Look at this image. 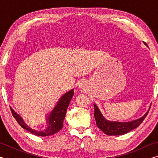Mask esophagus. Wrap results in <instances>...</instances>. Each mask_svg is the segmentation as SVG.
Returning <instances> with one entry per match:
<instances>
[{"instance_id":"esophagus-1","label":"esophagus","mask_w":158,"mask_h":158,"mask_svg":"<svg viewBox=\"0 0 158 158\" xmlns=\"http://www.w3.org/2000/svg\"><path fill=\"white\" fill-rule=\"evenodd\" d=\"M80 87H81V89H83V87H84V86H83V85H81V86H80Z\"/></svg>"}]
</instances>
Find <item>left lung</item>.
<instances>
[{
	"mask_svg": "<svg viewBox=\"0 0 158 158\" xmlns=\"http://www.w3.org/2000/svg\"><path fill=\"white\" fill-rule=\"evenodd\" d=\"M94 116L96 121L97 126L106 135H122L124 134L130 132L131 130L135 129L145 119L147 115L148 114V111L143 115L142 117L139 118L135 121L130 122H116L107 121L98 109V106L94 104ZM151 108V106H150Z\"/></svg>",
	"mask_w": 158,
	"mask_h": 158,
	"instance_id": "obj_1",
	"label": "left lung"
}]
</instances>
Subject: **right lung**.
Returning a JSON list of instances; mask_svg holds the SVG:
<instances>
[{
    "label": "right lung",
    "mask_w": 158,
    "mask_h": 158,
    "mask_svg": "<svg viewBox=\"0 0 158 158\" xmlns=\"http://www.w3.org/2000/svg\"><path fill=\"white\" fill-rule=\"evenodd\" d=\"M73 95L74 89H72L65 93L60 98L57 102L56 105L55 106L52 111L51 112L49 116H47V125L46 127L41 131L33 130L28 126L19 115L16 113L12 108H10V109H11L12 116H14L18 123L20 125V126L22 127L23 129L28 130V132L33 134L35 135L40 136V137H47V136H50L55 133H57L58 131H60L63 128V121L66 114L67 109L68 107L69 104L70 102Z\"/></svg>",
    "instance_id": "1"
}]
</instances>
